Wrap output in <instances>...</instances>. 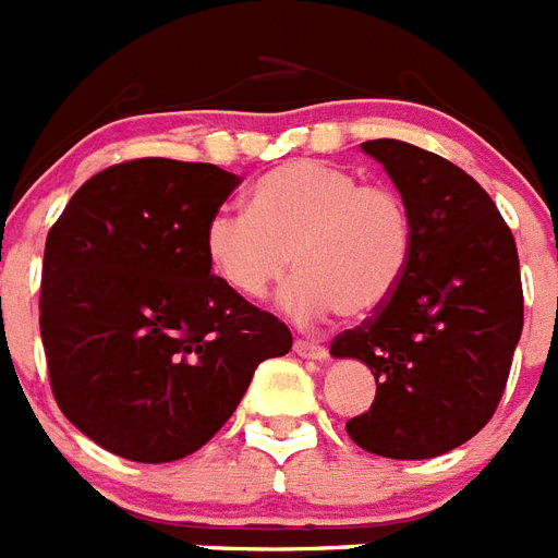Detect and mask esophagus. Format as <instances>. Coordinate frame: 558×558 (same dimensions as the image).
Masks as SVG:
<instances>
[{
  "label": "esophagus",
  "instance_id": "34e87169",
  "mask_svg": "<svg viewBox=\"0 0 558 558\" xmlns=\"http://www.w3.org/2000/svg\"><path fill=\"white\" fill-rule=\"evenodd\" d=\"M293 351L300 356H307V360H325L328 356V349H325L323 342L314 340H296L293 342Z\"/></svg>",
  "mask_w": 558,
  "mask_h": 558
}]
</instances>
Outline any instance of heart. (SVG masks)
Returning a JSON list of instances; mask_svg holds the SVG:
<instances>
[{
  "label": "heart",
  "instance_id": "obj_1",
  "mask_svg": "<svg viewBox=\"0 0 558 558\" xmlns=\"http://www.w3.org/2000/svg\"><path fill=\"white\" fill-rule=\"evenodd\" d=\"M247 216L218 213L207 227L216 276L244 300H262L293 262L300 270L282 307L300 323L380 311L412 258L414 225L398 190L360 184L345 167L296 158L279 163L247 193Z\"/></svg>",
  "mask_w": 558,
  "mask_h": 558
}]
</instances>
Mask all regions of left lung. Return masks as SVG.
Segmentation results:
<instances>
[{
	"label": "left lung",
	"mask_w": 558,
	"mask_h": 558,
	"mask_svg": "<svg viewBox=\"0 0 558 558\" xmlns=\"http://www.w3.org/2000/svg\"><path fill=\"white\" fill-rule=\"evenodd\" d=\"M409 204L412 258L391 300L333 337V356L374 374L368 412L345 423L383 458L444 456L496 414L524 325L519 251L484 186L405 141H365Z\"/></svg>",
	"instance_id": "8db88e82"
}]
</instances>
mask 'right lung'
I'll return each mask as SVG.
<instances>
[{
  "instance_id": "add662e5",
  "label": "right lung",
  "mask_w": 558,
  "mask_h": 558,
  "mask_svg": "<svg viewBox=\"0 0 558 558\" xmlns=\"http://www.w3.org/2000/svg\"><path fill=\"white\" fill-rule=\"evenodd\" d=\"M242 178L135 158L71 195L43 256L39 333L62 414L114 456L167 463L202 449L291 351L282 319L233 293L207 227Z\"/></svg>"
}]
</instances>
